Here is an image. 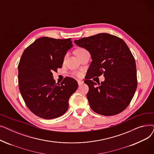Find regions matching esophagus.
Here are the masks:
<instances>
[{
    "label": "esophagus",
    "instance_id": "34e87169",
    "mask_svg": "<svg viewBox=\"0 0 154 154\" xmlns=\"http://www.w3.org/2000/svg\"><path fill=\"white\" fill-rule=\"evenodd\" d=\"M77 82H78V84L79 86H81L84 84V81H82V80H78Z\"/></svg>",
    "mask_w": 154,
    "mask_h": 154
}]
</instances>
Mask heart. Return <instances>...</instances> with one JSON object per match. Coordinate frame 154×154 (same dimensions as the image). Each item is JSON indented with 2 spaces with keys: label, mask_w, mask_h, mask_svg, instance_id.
Returning a JSON list of instances; mask_svg holds the SVG:
<instances>
[{
  "label": "heart",
  "mask_w": 154,
  "mask_h": 154,
  "mask_svg": "<svg viewBox=\"0 0 154 154\" xmlns=\"http://www.w3.org/2000/svg\"><path fill=\"white\" fill-rule=\"evenodd\" d=\"M86 52H87V50H85V48H77V49L75 51V54L77 55V56L79 57V56H80V55H82V54H85V53H86ZM78 76H79L80 75V74L79 73H78V74H77Z\"/></svg>",
  "instance_id": "obj_1"
}]
</instances>
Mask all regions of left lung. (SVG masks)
<instances>
[{
    "label": "left lung",
    "instance_id": "left-lung-1",
    "mask_svg": "<svg viewBox=\"0 0 154 154\" xmlns=\"http://www.w3.org/2000/svg\"><path fill=\"white\" fill-rule=\"evenodd\" d=\"M89 52L91 59L84 82L89 91L87 98L92 110L106 116L124 110L132 100L137 87L135 59L122 39L100 33L74 40ZM103 74L105 80L96 84L90 79Z\"/></svg>",
    "mask_w": 154,
    "mask_h": 154
}]
</instances>
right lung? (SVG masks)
<instances>
[{"mask_svg": "<svg viewBox=\"0 0 154 154\" xmlns=\"http://www.w3.org/2000/svg\"><path fill=\"white\" fill-rule=\"evenodd\" d=\"M73 47L70 38H37L22 54L18 66L19 90L26 106L37 116L53 119L69 108V100L78 87L72 78L55 83L52 72L61 68L64 57Z\"/></svg>", "mask_w": 154, "mask_h": 154, "instance_id": "obj_1", "label": "right lung"}]
</instances>
